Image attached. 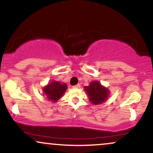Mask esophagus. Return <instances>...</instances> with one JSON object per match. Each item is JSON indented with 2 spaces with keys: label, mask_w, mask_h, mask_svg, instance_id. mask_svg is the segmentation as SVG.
<instances>
[{
  "label": "esophagus",
  "mask_w": 153,
  "mask_h": 153,
  "mask_svg": "<svg viewBox=\"0 0 153 153\" xmlns=\"http://www.w3.org/2000/svg\"><path fill=\"white\" fill-rule=\"evenodd\" d=\"M80 87V84H77V85H75L73 86V88H79Z\"/></svg>",
  "instance_id": "esophagus-1"
}]
</instances>
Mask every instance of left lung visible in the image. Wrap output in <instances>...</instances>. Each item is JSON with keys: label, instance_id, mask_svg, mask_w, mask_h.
I'll return each mask as SVG.
<instances>
[{"label": "left lung", "instance_id": "8db88e82", "mask_svg": "<svg viewBox=\"0 0 153 153\" xmlns=\"http://www.w3.org/2000/svg\"><path fill=\"white\" fill-rule=\"evenodd\" d=\"M89 101L94 105L101 104L108 99L110 91L108 88L103 86L98 80L91 81L88 86L84 87Z\"/></svg>", "mask_w": 153, "mask_h": 153}]
</instances>
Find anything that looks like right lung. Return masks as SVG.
<instances>
[{
	"mask_svg": "<svg viewBox=\"0 0 153 153\" xmlns=\"http://www.w3.org/2000/svg\"><path fill=\"white\" fill-rule=\"evenodd\" d=\"M68 88V85L65 82L57 80H52L43 87V94L51 102L55 103L62 97Z\"/></svg>",
	"mask_w": 153,
	"mask_h": 153,
	"instance_id": "obj_1",
	"label": "right lung"
}]
</instances>
